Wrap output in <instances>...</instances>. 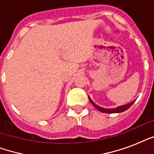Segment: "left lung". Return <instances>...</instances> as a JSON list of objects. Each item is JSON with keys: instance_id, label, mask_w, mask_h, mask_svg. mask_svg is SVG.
<instances>
[{"instance_id": "obj_1", "label": "left lung", "mask_w": 154, "mask_h": 154, "mask_svg": "<svg viewBox=\"0 0 154 154\" xmlns=\"http://www.w3.org/2000/svg\"><path fill=\"white\" fill-rule=\"evenodd\" d=\"M89 101H90V102L94 105V106L97 109H98L99 111H101V112H105V113H117V112H124V111L128 109L129 108H130V106H131V105L134 103V101H135V100H134V101L128 103V104H126V105H120V106H117V107L113 108V109H105V108H102L101 107V106H99V105H96L94 101H92L91 98H90L89 97Z\"/></svg>"}]
</instances>
